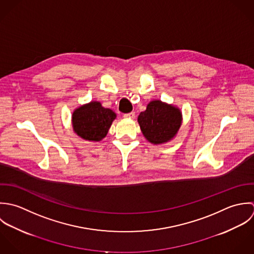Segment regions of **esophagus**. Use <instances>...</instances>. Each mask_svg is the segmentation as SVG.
Returning <instances> with one entry per match:
<instances>
[{"mask_svg": "<svg viewBox=\"0 0 254 254\" xmlns=\"http://www.w3.org/2000/svg\"><path fill=\"white\" fill-rule=\"evenodd\" d=\"M134 117H135L134 112H130V113H127V114L124 115V118H126V119H133Z\"/></svg>", "mask_w": 254, "mask_h": 254, "instance_id": "esophagus-1", "label": "esophagus"}]
</instances>
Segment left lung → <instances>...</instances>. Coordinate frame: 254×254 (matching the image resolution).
<instances>
[{
    "instance_id": "1",
    "label": "left lung",
    "mask_w": 254,
    "mask_h": 254,
    "mask_svg": "<svg viewBox=\"0 0 254 254\" xmlns=\"http://www.w3.org/2000/svg\"><path fill=\"white\" fill-rule=\"evenodd\" d=\"M182 123V113L178 108L156 100L151 101L138 116V124L145 138L154 144L171 140Z\"/></svg>"
}]
</instances>
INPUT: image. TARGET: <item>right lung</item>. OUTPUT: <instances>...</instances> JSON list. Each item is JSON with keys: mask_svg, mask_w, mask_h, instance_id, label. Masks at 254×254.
<instances>
[{"mask_svg": "<svg viewBox=\"0 0 254 254\" xmlns=\"http://www.w3.org/2000/svg\"><path fill=\"white\" fill-rule=\"evenodd\" d=\"M116 119V114L102 107L99 102H90L76 109L72 114L74 132L86 140L99 141L104 138Z\"/></svg>", "mask_w": 254, "mask_h": 254, "instance_id": "obj_1", "label": "right lung"}]
</instances>
